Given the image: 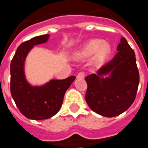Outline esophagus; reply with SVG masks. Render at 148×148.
<instances>
[{
	"label": "esophagus",
	"mask_w": 148,
	"mask_h": 148,
	"mask_svg": "<svg viewBox=\"0 0 148 148\" xmlns=\"http://www.w3.org/2000/svg\"><path fill=\"white\" fill-rule=\"evenodd\" d=\"M76 77H77V79H83L85 77V73L83 72H80V73H78Z\"/></svg>",
	"instance_id": "obj_1"
}]
</instances>
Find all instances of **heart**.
I'll return each mask as SVG.
<instances>
[{
    "label": "heart",
    "instance_id": "heart-1",
    "mask_svg": "<svg viewBox=\"0 0 148 148\" xmlns=\"http://www.w3.org/2000/svg\"><path fill=\"white\" fill-rule=\"evenodd\" d=\"M95 62L97 64L103 63L107 56L110 53V46L107 43H103V41L99 39H95L88 42L80 51L76 53L77 58H87L94 55Z\"/></svg>",
    "mask_w": 148,
    "mask_h": 148
}]
</instances>
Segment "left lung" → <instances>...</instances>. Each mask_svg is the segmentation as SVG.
Wrapping results in <instances>:
<instances>
[{"mask_svg": "<svg viewBox=\"0 0 148 148\" xmlns=\"http://www.w3.org/2000/svg\"><path fill=\"white\" fill-rule=\"evenodd\" d=\"M112 60L86 77V101L95 113L113 117L125 112L134 102L140 75L135 53L125 38H122ZM110 72V77L103 78Z\"/></svg>", "mask_w": 148, "mask_h": 148, "instance_id": "obj_1", "label": "left lung"}]
</instances>
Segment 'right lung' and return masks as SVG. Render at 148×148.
I'll use <instances>...</instances> for the list:
<instances>
[{
    "label": "right lung",
    "mask_w": 148,
    "mask_h": 148,
    "mask_svg": "<svg viewBox=\"0 0 148 148\" xmlns=\"http://www.w3.org/2000/svg\"><path fill=\"white\" fill-rule=\"evenodd\" d=\"M49 35L36 36L18 46L11 62L10 89L16 106L23 115L32 120H45L60 110L66 90L75 80L73 75L65 79L51 80L43 86L33 87L27 83L24 62L34 45L47 42Z\"/></svg>",
    "instance_id": "add662e5"
}]
</instances>
